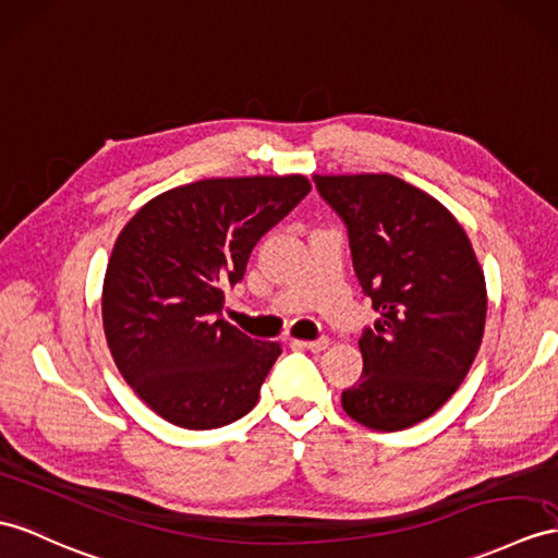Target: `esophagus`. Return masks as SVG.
<instances>
[{"instance_id":"obj_1","label":"esophagus","mask_w":558,"mask_h":558,"mask_svg":"<svg viewBox=\"0 0 558 558\" xmlns=\"http://www.w3.org/2000/svg\"><path fill=\"white\" fill-rule=\"evenodd\" d=\"M301 345H303L305 350L319 352V350H324V348H329V338L322 336V338H315V341H301Z\"/></svg>"}]
</instances>
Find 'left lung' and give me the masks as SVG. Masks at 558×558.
Masks as SVG:
<instances>
[{
  "instance_id": "1",
  "label": "left lung",
  "mask_w": 558,
  "mask_h": 558,
  "mask_svg": "<svg viewBox=\"0 0 558 558\" xmlns=\"http://www.w3.org/2000/svg\"><path fill=\"white\" fill-rule=\"evenodd\" d=\"M348 227L352 265L378 312L364 329L360 381L343 410L372 430L436 414L478 355L487 291L478 257L440 201L392 174H315Z\"/></svg>"
}]
</instances>
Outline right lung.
<instances>
[{"mask_svg": "<svg viewBox=\"0 0 558 558\" xmlns=\"http://www.w3.org/2000/svg\"><path fill=\"white\" fill-rule=\"evenodd\" d=\"M303 174L215 177L151 198L108 257L101 317L130 388L174 426L208 430L248 414L279 343L222 319L255 243L310 194Z\"/></svg>", "mask_w": 558, "mask_h": 558, "instance_id": "right-lung-1", "label": "right lung"}]
</instances>
